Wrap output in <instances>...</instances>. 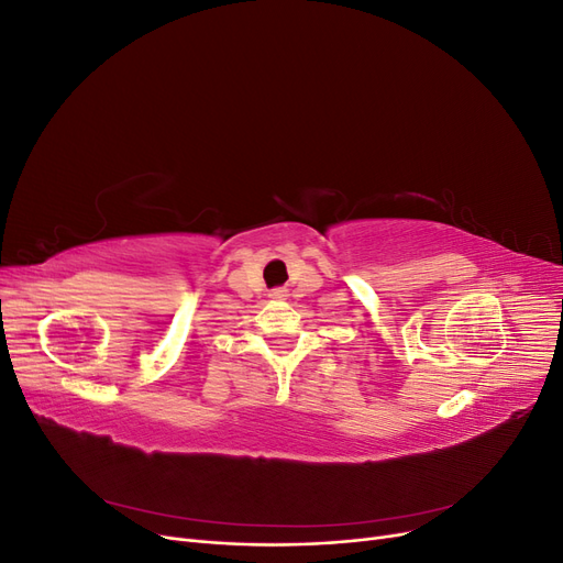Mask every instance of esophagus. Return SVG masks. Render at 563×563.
<instances>
[{"instance_id":"34e87169","label":"esophagus","mask_w":563,"mask_h":563,"mask_svg":"<svg viewBox=\"0 0 563 563\" xmlns=\"http://www.w3.org/2000/svg\"><path fill=\"white\" fill-rule=\"evenodd\" d=\"M286 288H272V291H269V298L272 300H286Z\"/></svg>"}]
</instances>
